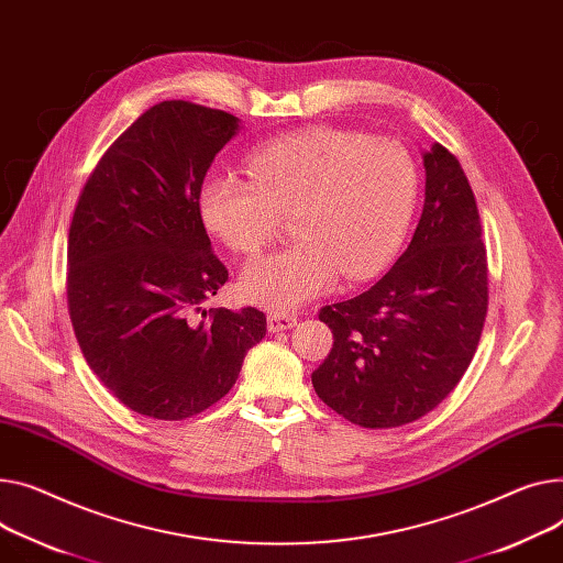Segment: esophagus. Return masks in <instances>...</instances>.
Masks as SVG:
<instances>
[{"label": "esophagus", "instance_id": "esophagus-1", "mask_svg": "<svg viewBox=\"0 0 563 563\" xmlns=\"http://www.w3.org/2000/svg\"><path fill=\"white\" fill-rule=\"evenodd\" d=\"M267 325L272 332H280V330H289L296 325V317L294 314H283V312H272L267 314Z\"/></svg>", "mask_w": 563, "mask_h": 563}]
</instances>
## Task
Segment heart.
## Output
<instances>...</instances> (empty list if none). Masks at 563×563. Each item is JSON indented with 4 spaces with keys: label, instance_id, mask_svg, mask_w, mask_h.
I'll return each instance as SVG.
<instances>
[{
    "label": "heart",
    "instance_id": "obj_1",
    "mask_svg": "<svg viewBox=\"0 0 563 563\" xmlns=\"http://www.w3.org/2000/svg\"><path fill=\"white\" fill-rule=\"evenodd\" d=\"M242 178L212 174L199 210L208 231L242 255L274 240L289 214L294 244L244 267L249 303L287 312L325 294L336 276L362 280L398 244L417 199V165L389 137L306 129L276 137L246 158Z\"/></svg>",
    "mask_w": 563,
    "mask_h": 563
}]
</instances>
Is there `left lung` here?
Here are the masks:
<instances>
[{"label": "left lung", "instance_id": "obj_1", "mask_svg": "<svg viewBox=\"0 0 563 563\" xmlns=\"http://www.w3.org/2000/svg\"><path fill=\"white\" fill-rule=\"evenodd\" d=\"M426 201L396 265L321 308L332 349L317 396L355 426L398 428L432 411L466 373L489 306L486 249L468 178L439 142L423 154Z\"/></svg>", "mask_w": 563, "mask_h": 563}]
</instances>
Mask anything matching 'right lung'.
<instances>
[{
  "instance_id": "obj_1",
  "label": "right lung",
  "mask_w": 563,
  "mask_h": 563,
  "mask_svg": "<svg viewBox=\"0 0 563 563\" xmlns=\"http://www.w3.org/2000/svg\"><path fill=\"white\" fill-rule=\"evenodd\" d=\"M238 131L231 112L161 101L110 144L74 210L71 328L95 376L142 417L201 415L231 391L267 334L255 308H201L229 269L212 253L199 195Z\"/></svg>"
}]
</instances>
